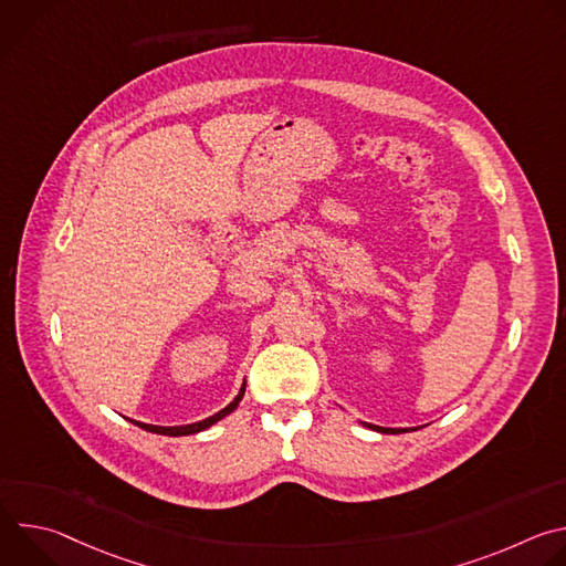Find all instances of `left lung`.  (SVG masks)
Segmentation results:
<instances>
[{"mask_svg": "<svg viewBox=\"0 0 566 566\" xmlns=\"http://www.w3.org/2000/svg\"><path fill=\"white\" fill-rule=\"evenodd\" d=\"M365 426H369V423H365ZM369 428H374V430H378V432H385V434H400V432H408L406 428H400V430H394V428H378V426H369Z\"/></svg>", "mask_w": 566, "mask_h": 566, "instance_id": "obj_1", "label": "left lung"}]
</instances>
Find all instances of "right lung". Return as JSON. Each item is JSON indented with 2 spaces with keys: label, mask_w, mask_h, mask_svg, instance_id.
<instances>
[{
  "label": "right lung",
  "mask_w": 566,
  "mask_h": 566,
  "mask_svg": "<svg viewBox=\"0 0 566 566\" xmlns=\"http://www.w3.org/2000/svg\"><path fill=\"white\" fill-rule=\"evenodd\" d=\"M244 391H247V385H241V389H239V394L234 396V400L230 402V406H226L221 412H217V415H212V417H208V419H203V421H199V423H190V426H177V428H164V426H149V423H138L136 421V426L138 428H143V430H147V432H156V434H168V437H186V434H197V432H201V430H206V428H210V426H214L217 421H221L223 417H228L237 406H239V400H241V396H244Z\"/></svg>",
  "instance_id": "right-lung-1"
}]
</instances>
